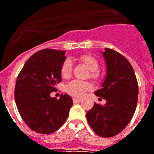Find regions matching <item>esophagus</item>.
<instances>
[{"mask_svg":"<svg viewBox=\"0 0 154 154\" xmlns=\"http://www.w3.org/2000/svg\"><path fill=\"white\" fill-rule=\"evenodd\" d=\"M81 98H72V101H73V103H78L81 102Z\"/></svg>","mask_w":154,"mask_h":154,"instance_id":"34e87169","label":"esophagus"}]
</instances>
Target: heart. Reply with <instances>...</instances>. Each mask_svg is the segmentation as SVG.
<instances>
[{"label":"heart","mask_w":154,"mask_h":154,"mask_svg":"<svg viewBox=\"0 0 154 154\" xmlns=\"http://www.w3.org/2000/svg\"><path fill=\"white\" fill-rule=\"evenodd\" d=\"M80 61L85 66H86L90 71V77H92L94 80H97L99 77V72L97 71L99 67V63L98 60L94 56L91 55H82L80 56ZM72 62L69 60H64L62 64L61 69H60V74L61 77L64 78H68L71 76L72 73ZM92 88V85L89 82H81V81H73L70 82L69 85L66 86V92L70 95L74 97H82L84 93L86 90H90Z\"/></svg>","instance_id":"b5f03b06"}]
</instances>
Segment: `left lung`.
I'll return each mask as SVG.
<instances>
[{
  "mask_svg": "<svg viewBox=\"0 0 154 154\" xmlns=\"http://www.w3.org/2000/svg\"><path fill=\"white\" fill-rule=\"evenodd\" d=\"M106 74L96 95L106 101L94 103L86 114L87 121L96 134L111 137L124 130L134 115L138 100V83L133 68L119 52L105 48L103 51Z\"/></svg>",
  "mask_w": 154,
  "mask_h": 154,
  "instance_id": "left-lung-1",
  "label": "left lung"
}]
</instances>
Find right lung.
Here are the masks:
<instances>
[{
    "mask_svg": "<svg viewBox=\"0 0 154 154\" xmlns=\"http://www.w3.org/2000/svg\"><path fill=\"white\" fill-rule=\"evenodd\" d=\"M66 60L65 51L43 49L28 59L17 76L14 98L26 124L41 134L56 132L64 124L72 106L67 94L60 99L51 98L61 82L60 69Z\"/></svg>",
    "mask_w": 154,
    "mask_h": 154,
    "instance_id": "add662e5",
    "label": "right lung"
}]
</instances>
